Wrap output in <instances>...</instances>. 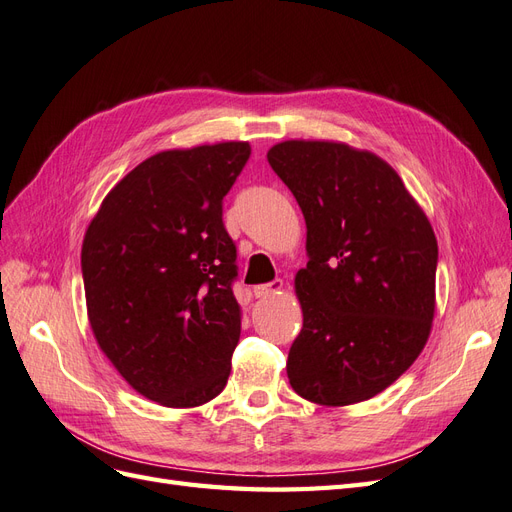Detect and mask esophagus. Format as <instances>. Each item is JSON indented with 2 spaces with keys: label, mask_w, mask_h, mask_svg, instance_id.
Wrapping results in <instances>:
<instances>
[{
  "label": "esophagus",
  "mask_w": 512,
  "mask_h": 512,
  "mask_svg": "<svg viewBox=\"0 0 512 512\" xmlns=\"http://www.w3.org/2000/svg\"><path fill=\"white\" fill-rule=\"evenodd\" d=\"M282 288H284L282 280H275L271 284H260V286H254V297L256 299H267V297H271V294H280Z\"/></svg>",
  "instance_id": "1"
}]
</instances>
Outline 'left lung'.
Instances as JSON below:
<instances>
[{
	"instance_id": "obj_1",
	"label": "left lung",
	"mask_w": 512,
	"mask_h": 512,
	"mask_svg": "<svg viewBox=\"0 0 512 512\" xmlns=\"http://www.w3.org/2000/svg\"><path fill=\"white\" fill-rule=\"evenodd\" d=\"M267 160L297 198L307 267L294 275L303 329L294 393L350 406L382 393L423 352L436 314L438 241L397 170L337 141H284Z\"/></svg>"
}]
</instances>
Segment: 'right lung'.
Returning <instances> with one entry per match:
<instances>
[{
	"mask_svg": "<svg viewBox=\"0 0 512 512\" xmlns=\"http://www.w3.org/2000/svg\"><path fill=\"white\" fill-rule=\"evenodd\" d=\"M250 151L245 141L160 151L106 194L87 226L89 327L121 378L160 406H203L228 382L241 305L222 200Z\"/></svg>",
	"mask_w": 512,
	"mask_h": 512,
	"instance_id": "add662e5",
	"label": "right lung"
}]
</instances>
